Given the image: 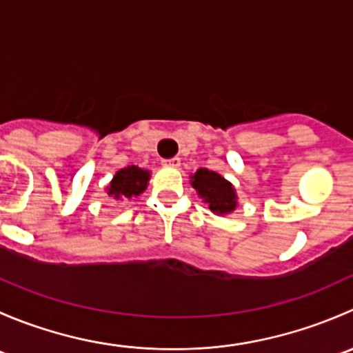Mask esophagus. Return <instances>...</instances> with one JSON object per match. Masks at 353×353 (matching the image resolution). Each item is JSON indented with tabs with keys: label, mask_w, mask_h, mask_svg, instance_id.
<instances>
[{
	"label": "esophagus",
	"mask_w": 353,
	"mask_h": 353,
	"mask_svg": "<svg viewBox=\"0 0 353 353\" xmlns=\"http://www.w3.org/2000/svg\"><path fill=\"white\" fill-rule=\"evenodd\" d=\"M162 163H163V165H169V167H179L181 160L177 159V157H172V159H165V160H162Z\"/></svg>",
	"instance_id": "obj_1"
}]
</instances>
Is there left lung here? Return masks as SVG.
<instances>
[{
	"label": "left lung",
	"instance_id": "left-lung-1",
	"mask_svg": "<svg viewBox=\"0 0 353 353\" xmlns=\"http://www.w3.org/2000/svg\"><path fill=\"white\" fill-rule=\"evenodd\" d=\"M193 188L215 213H230L236 208V193L229 181L208 169H198L193 176Z\"/></svg>",
	"mask_w": 353,
	"mask_h": 353
}]
</instances>
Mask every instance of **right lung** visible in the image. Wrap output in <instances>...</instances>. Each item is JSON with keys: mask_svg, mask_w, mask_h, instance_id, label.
<instances>
[{"mask_svg": "<svg viewBox=\"0 0 353 353\" xmlns=\"http://www.w3.org/2000/svg\"><path fill=\"white\" fill-rule=\"evenodd\" d=\"M148 183V172L143 169H138L137 165H130L116 172L112 183H110L109 194L114 198H128L138 196L143 193Z\"/></svg>", "mask_w": 353, "mask_h": 353, "instance_id": "obj_1", "label": "right lung"}]
</instances>
